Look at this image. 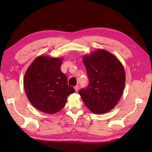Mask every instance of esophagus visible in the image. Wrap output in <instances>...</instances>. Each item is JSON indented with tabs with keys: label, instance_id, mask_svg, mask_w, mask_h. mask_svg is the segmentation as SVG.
<instances>
[{
	"label": "esophagus",
	"instance_id": "obj_1",
	"mask_svg": "<svg viewBox=\"0 0 152 152\" xmlns=\"http://www.w3.org/2000/svg\"><path fill=\"white\" fill-rule=\"evenodd\" d=\"M74 89H75V91L76 92H77L78 91H79V86H76L74 87Z\"/></svg>",
	"mask_w": 152,
	"mask_h": 152
}]
</instances>
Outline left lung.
Instances as JSON below:
<instances>
[{
	"label": "left lung",
	"instance_id": "obj_1",
	"mask_svg": "<svg viewBox=\"0 0 152 152\" xmlns=\"http://www.w3.org/2000/svg\"><path fill=\"white\" fill-rule=\"evenodd\" d=\"M89 84L79 91L91 112L102 114L117 104L126 84V73L119 59L104 49H99L82 58Z\"/></svg>",
	"mask_w": 152,
	"mask_h": 152
}]
</instances>
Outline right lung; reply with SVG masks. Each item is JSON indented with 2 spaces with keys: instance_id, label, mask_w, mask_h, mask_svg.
I'll return each instance as SVG.
<instances>
[{
  "instance_id": "right-lung-1",
  "label": "right lung",
  "mask_w": 152,
  "mask_h": 152,
  "mask_svg": "<svg viewBox=\"0 0 152 152\" xmlns=\"http://www.w3.org/2000/svg\"><path fill=\"white\" fill-rule=\"evenodd\" d=\"M63 58L39 56L24 76L25 93L31 104L45 113L54 114L65 107L68 96L75 92L61 71Z\"/></svg>"
}]
</instances>
